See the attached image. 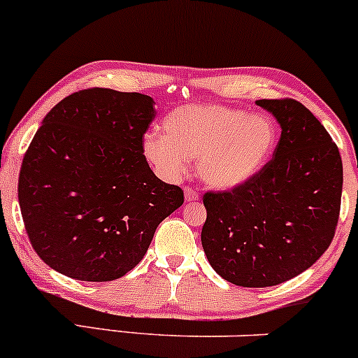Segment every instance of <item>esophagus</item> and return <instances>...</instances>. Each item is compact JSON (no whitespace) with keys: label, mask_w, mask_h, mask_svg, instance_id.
<instances>
[{"label":"esophagus","mask_w":358,"mask_h":358,"mask_svg":"<svg viewBox=\"0 0 358 358\" xmlns=\"http://www.w3.org/2000/svg\"><path fill=\"white\" fill-rule=\"evenodd\" d=\"M185 200H187V202H197V200H199V192L194 190V188L187 187L185 188Z\"/></svg>","instance_id":"34e87169"}]
</instances>
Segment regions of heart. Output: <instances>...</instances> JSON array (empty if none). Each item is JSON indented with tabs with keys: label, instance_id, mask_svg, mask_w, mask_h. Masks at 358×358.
<instances>
[{
	"label": "heart",
	"instance_id": "b5f03b06",
	"mask_svg": "<svg viewBox=\"0 0 358 358\" xmlns=\"http://www.w3.org/2000/svg\"><path fill=\"white\" fill-rule=\"evenodd\" d=\"M277 143L270 117L217 103L183 105L163 120V134L149 132L143 155L164 180H178L187 161L197 159V175L207 187L231 190L265 166Z\"/></svg>",
	"mask_w": 358,
	"mask_h": 358
}]
</instances>
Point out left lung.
Masks as SVG:
<instances>
[{
    "instance_id": "left-lung-1",
    "label": "left lung",
    "mask_w": 358,
    "mask_h": 358,
    "mask_svg": "<svg viewBox=\"0 0 358 358\" xmlns=\"http://www.w3.org/2000/svg\"><path fill=\"white\" fill-rule=\"evenodd\" d=\"M257 105L280 124L273 158L243 185L203 195L207 260L241 287L278 285L320 260L335 236L343 187L338 148L304 105Z\"/></svg>"
}]
</instances>
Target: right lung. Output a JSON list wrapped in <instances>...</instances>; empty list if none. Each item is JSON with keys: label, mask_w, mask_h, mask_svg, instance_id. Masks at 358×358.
<instances>
[{"label": "right lung", "mask_w": 358, "mask_h": 358, "mask_svg": "<svg viewBox=\"0 0 358 358\" xmlns=\"http://www.w3.org/2000/svg\"><path fill=\"white\" fill-rule=\"evenodd\" d=\"M155 115L151 96L90 88L42 120L23 156L18 202L50 268L86 282L124 277L182 206V188L161 182L143 155Z\"/></svg>", "instance_id": "add662e5"}]
</instances>
